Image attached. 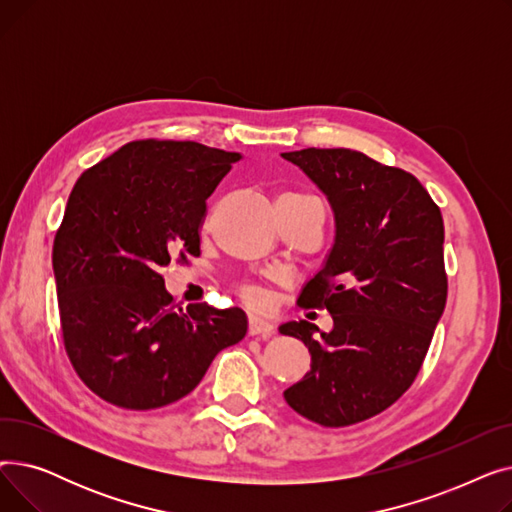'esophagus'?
I'll use <instances>...</instances> for the list:
<instances>
[{
	"label": "esophagus",
	"mask_w": 512,
	"mask_h": 512,
	"mask_svg": "<svg viewBox=\"0 0 512 512\" xmlns=\"http://www.w3.org/2000/svg\"><path fill=\"white\" fill-rule=\"evenodd\" d=\"M249 334L251 336H263V338H270L274 334V324L270 319L259 317V315H251L249 317Z\"/></svg>",
	"instance_id": "34e87169"
}]
</instances>
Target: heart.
I'll return each instance as SVG.
<instances>
[{"label":"heart","instance_id":"1","mask_svg":"<svg viewBox=\"0 0 512 512\" xmlns=\"http://www.w3.org/2000/svg\"><path fill=\"white\" fill-rule=\"evenodd\" d=\"M282 197H307V195H301V193H284ZM245 297H247V301L253 303V305H263V294H261L259 290H255V288H249V290L245 292Z\"/></svg>","mask_w":512,"mask_h":512}]
</instances>
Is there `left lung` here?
<instances>
[{
  "mask_svg": "<svg viewBox=\"0 0 512 512\" xmlns=\"http://www.w3.org/2000/svg\"><path fill=\"white\" fill-rule=\"evenodd\" d=\"M328 197L334 245L299 305L326 307L320 332L305 319L280 334L305 342L311 369L284 390L288 405L324 427L386 411L409 390L444 313V222L421 182L353 149L282 153Z\"/></svg>",
  "mask_w": 512,
  "mask_h": 512,
  "instance_id": "obj_1",
  "label": "left lung"
}]
</instances>
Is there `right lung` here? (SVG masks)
I'll list each match as a JSON object with an SVG mask.
<instances>
[{"label": "right lung", "instance_id": "right-lung-1", "mask_svg": "<svg viewBox=\"0 0 512 512\" xmlns=\"http://www.w3.org/2000/svg\"><path fill=\"white\" fill-rule=\"evenodd\" d=\"M240 153L193 141H132L83 172L53 240L66 353L116 407L172 405L247 334L238 307H178L161 267L199 257L207 197Z\"/></svg>", "mask_w": 512, "mask_h": 512}]
</instances>
